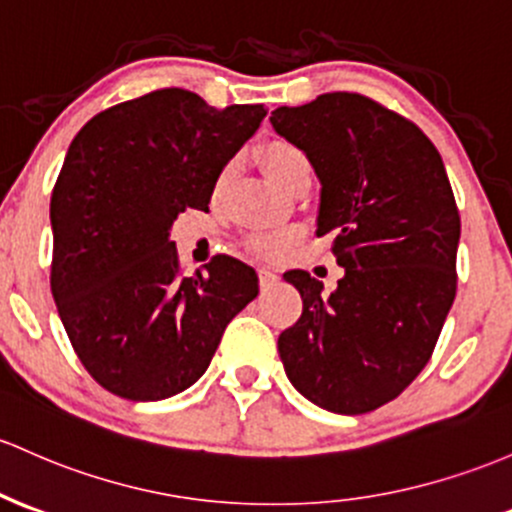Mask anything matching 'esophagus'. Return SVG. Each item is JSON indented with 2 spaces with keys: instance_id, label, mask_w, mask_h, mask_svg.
Instances as JSON below:
<instances>
[{
  "instance_id": "34e87169",
  "label": "esophagus",
  "mask_w": 512,
  "mask_h": 512,
  "mask_svg": "<svg viewBox=\"0 0 512 512\" xmlns=\"http://www.w3.org/2000/svg\"><path fill=\"white\" fill-rule=\"evenodd\" d=\"M257 277H260L262 289H267V286H272L274 282H277V274H274L272 269H267V267H262L260 272H257Z\"/></svg>"
}]
</instances>
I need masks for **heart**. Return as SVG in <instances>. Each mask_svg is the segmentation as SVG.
I'll list each match as a JSON object with an SVG mask.
<instances>
[{"label":"heart","instance_id":"b5f03b06","mask_svg":"<svg viewBox=\"0 0 512 512\" xmlns=\"http://www.w3.org/2000/svg\"><path fill=\"white\" fill-rule=\"evenodd\" d=\"M262 162H265L267 172L272 174L274 182L279 187H286L296 174L303 170H311V160L303 153L296 143H289V140H269L265 148L260 150ZM230 167H226L228 174ZM296 233L294 230H277V233H257L247 240V250L255 252L260 257H274L279 252H284L286 247L294 243Z\"/></svg>","mask_w":512,"mask_h":512}]
</instances>
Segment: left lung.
Wrapping results in <instances>:
<instances>
[{
	"mask_svg": "<svg viewBox=\"0 0 512 512\" xmlns=\"http://www.w3.org/2000/svg\"><path fill=\"white\" fill-rule=\"evenodd\" d=\"M274 131L311 160L318 238L333 233L345 277L333 294L303 269L284 274L303 299L279 335L291 384L325 411H376L423 372L457 294L459 211L430 138L357 92L279 106Z\"/></svg>",
	"mask_w": 512,
	"mask_h": 512,
	"instance_id": "obj_1",
	"label": "left lung"
}]
</instances>
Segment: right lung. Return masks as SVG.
<instances>
[{
    "instance_id": "add662e5",
    "label": "right lung",
    "mask_w": 512,
    "mask_h": 512,
    "mask_svg": "<svg viewBox=\"0 0 512 512\" xmlns=\"http://www.w3.org/2000/svg\"><path fill=\"white\" fill-rule=\"evenodd\" d=\"M265 116L262 104L213 109L165 87L104 109L70 143L50 196V289L106 391L162 401L189 389L260 291L230 255L187 277L170 228L177 213L209 211L218 174Z\"/></svg>"
}]
</instances>
